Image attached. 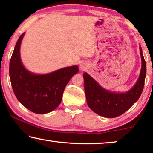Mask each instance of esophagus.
<instances>
[{
    "label": "esophagus",
    "mask_w": 153,
    "mask_h": 153,
    "mask_svg": "<svg viewBox=\"0 0 153 153\" xmlns=\"http://www.w3.org/2000/svg\"><path fill=\"white\" fill-rule=\"evenodd\" d=\"M81 67H82V66H81Z\"/></svg>",
    "instance_id": "1"
}]
</instances>
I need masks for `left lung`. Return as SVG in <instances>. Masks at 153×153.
<instances>
[{"mask_svg": "<svg viewBox=\"0 0 153 153\" xmlns=\"http://www.w3.org/2000/svg\"><path fill=\"white\" fill-rule=\"evenodd\" d=\"M142 67L141 74L133 88L125 93H114L100 86L92 77L83 74L87 103L92 111L108 118L118 117L126 112L141 96L146 75V64L141 49Z\"/></svg>", "mask_w": 153, "mask_h": 153, "instance_id": "obj_1", "label": "left lung"}]
</instances>
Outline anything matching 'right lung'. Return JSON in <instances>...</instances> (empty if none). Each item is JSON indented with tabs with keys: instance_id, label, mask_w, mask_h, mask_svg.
I'll return each mask as SVG.
<instances>
[{
	"instance_id": "obj_1",
	"label": "right lung",
	"mask_w": 153,
	"mask_h": 153,
	"mask_svg": "<svg viewBox=\"0 0 153 153\" xmlns=\"http://www.w3.org/2000/svg\"><path fill=\"white\" fill-rule=\"evenodd\" d=\"M24 33L14 47L10 62V77L17 100L30 111L47 114L59 106L65 88L73 75L79 72L74 65L50 74L36 75L26 70L20 58V45Z\"/></svg>"
}]
</instances>
